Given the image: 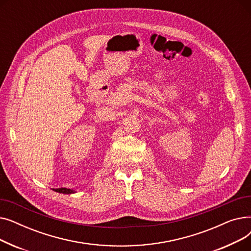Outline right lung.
Wrapping results in <instances>:
<instances>
[{"instance_id":"1","label":"right lung","mask_w":251,"mask_h":251,"mask_svg":"<svg viewBox=\"0 0 251 251\" xmlns=\"http://www.w3.org/2000/svg\"><path fill=\"white\" fill-rule=\"evenodd\" d=\"M56 192H60V193H64V194H71V193H75V190L73 189H68V188H54L52 189Z\"/></svg>"}]
</instances>
